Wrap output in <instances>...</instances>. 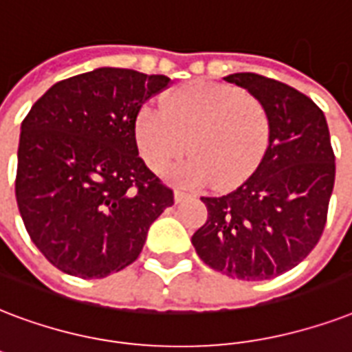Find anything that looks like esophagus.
<instances>
[{"mask_svg": "<svg viewBox=\"0 0 352 352\" xmlns=\"http://www.w3.org/2000/svg\"><path fill=\"white\" fill-rule=\"evenodd\" d=\"M173 195H175L177 203H181L182 199H186V197H190V194H188V192H182V190H179V188H177L175 192H173Z\"/></svg>", "mask_w": 352, "mask_h": 352, "instance_id": "esophagus-1", "label": "esophagus"}]
</instances>
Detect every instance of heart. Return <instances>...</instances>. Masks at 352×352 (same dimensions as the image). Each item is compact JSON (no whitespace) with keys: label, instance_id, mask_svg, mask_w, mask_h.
Listing matches in <instances>:
<instances>
[{"label":"heart","instance_id":"b5f03b06","mask_svg":"<svg viewBox=\"0 0 352 352\" xmlns=\"http://www.w3.org/2000/svg\"><path fill=\"white\" fill-rule=\"evenodd\" d=\"M272 116L240 88L194 80L162 99V111L142 109L134 140L151 171L162 175L188 151L173 175L186 184L229 190L258 170L272 144Z\"/></svg>","mask_w":352,"mask_h":352}]
</instances>
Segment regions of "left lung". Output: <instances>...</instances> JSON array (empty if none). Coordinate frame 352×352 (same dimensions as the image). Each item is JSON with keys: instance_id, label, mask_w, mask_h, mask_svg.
<instances>
[{"instance_id": "left-lung-1", "label": "left lung", "mask_w": 352, "mask_h": 352, "mask_svg": "<svg viewBox=\"0 0 352 352\" xmlns=\"http://www.w3.org/2000/svg\"><path fill=\"white\" fill-rule=\"evenodd\" d=\"M272 116V144L248 181L201 197L208 219L192 236L208 267L241 280L289 272L318 245L329 214L336 162L325 114L299 90L258 74H232Z\"/></svg>"}]
</instances>
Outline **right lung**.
Returning <instances> with one entry per match:
<instances>
[{
	"label": "right lung",
	"instance_id": "add662e5",
	"mask_svg": "<svg viewBox=\"0 0 352 352\" xmlns=\"http://www.w3.org/2000/svg\"><path fill=\"white\" fill-rule=\"evenodd\" d=\"M170 85L166 75L98 68L53 85L23 118L16 203L29 238L60 272H122L173 205L134 140L142 104Z\"/></svg>",
	"mask_w": 352,
	"mask_h": 352
}]
</instances>
